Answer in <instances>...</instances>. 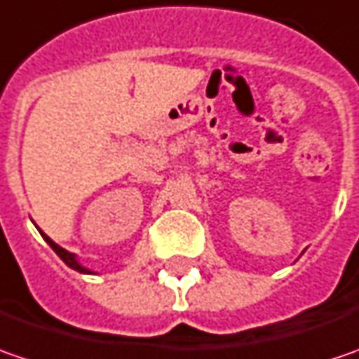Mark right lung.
I'll return each instance as SVG.
<instances>
[{
	"instance_id": "right-lung-1",
	"label": "right lung",
	"mask_w": 359,
	"mask_h": 359,
	"mask_svg": "<svg viewBox=\"0 0 359 359\" xmlns=\"http://www.w3.org/2000/svg\"><path fill=\"white\" fill-rule=\"evenodd\" d=\"M41 235H43V233H41ZM43 239H46V241L50 243V247H52V249H54L55 253H57V255L62 257V261H64V263H66L68 267H72V269H76V271H80V273H90V271H88V269H86V267H82V265H80V263L76 261V257L72 255L70 251H66V249H62L60 245H55V243L52 241V239H50L48 235H43Z\"/></svg>"
}]
</instances>
